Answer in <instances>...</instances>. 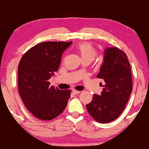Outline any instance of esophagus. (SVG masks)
<instances>
[{
	"label": "esophagus",
	"instance_id": "34e87169",
	"mask_svg": "<svg viewBox=\"0 0 149 149\" xmlns=\"http://www.w3.org/2000/svg\"><path fill=\"white\" fill-rule=\"evenodd\" d=\"M80 92V91H78V90H72V93L73 95H78V94H79Z\"/></svg>",
	"mask_w": 149,
	"mask_h": 149
}]
</instances>
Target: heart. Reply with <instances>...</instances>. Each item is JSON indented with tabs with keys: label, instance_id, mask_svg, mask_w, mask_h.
Listing matches in <instances>:
<instances>
[{
	"label": "heart",
	"instance_id": "heart-1",
	"mask_svg": "<svg viewBox=\"0 0 149 149\" xmlns=\"http://www.w3.org/2000/svg\"><path fill=\"white\" fill-rule=\"evenodd\" d=\"M76 50L83 61L88 60L91 62L95 59L97 54L95 47L91 43L88 42H82L77 45Z\"/></svg>",
	"mask_w": 149,
	"mask_h": 149
}]
</instances>
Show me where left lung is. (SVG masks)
<instances>
[{"label": "left lung", "mask_w": 149, "mask_h": 149, "mask_svg": "<svg viewBox=\"0 0 149 149\" xmlns=\"http://www.w3.org/2000/svg\"><path fill=\"white\" fill-rule=\"evenodd\" d=\"M97 77L104 80L103 91L100 95L94 94L86 108L95 120L107 123L123 111L132 91L131 66L125 53L115 47L106 49Z\"/></svg>", "instance_id": "8db88e82"}]
</instances>
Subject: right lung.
<instances>
[{
  "instance_id": "right-lung-1",
  "label": "right lung",
  "mask_w": 149,
  "mask_h": 149,
  "mask_svg": "<svg viewBox=\"0 0 149 149\" xmlns=\"http://www.w3.org/2000/svg\"><path fill=\"white\" fill-rule=\"evenodd\" d=\"M71 43L40 42L24 53L19 61V92L25 107L37 118H55L67 105L71 90L50 86L49 79L59 69L63 52Z\"/></svg>"
}]
</instances>
